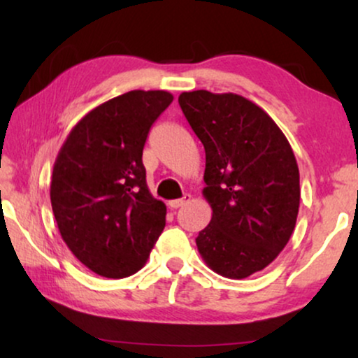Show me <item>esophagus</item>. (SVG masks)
<instances>
[{
  "mask_svg": "<svg viewBox=\"0 0 358 358\" xmlns=\"http://www.w3.org/2000/svg\"><path fill=\"white\" fill-rule=\"evenodd\" d=\"M189 202H190V194H185L182 199L171 200V202H169V207H171V208H179V207H182V205L189 203Z\"/></svg>",
  "mask_w": 358,
  "mask_h": 358,
  "instance_id": "1",
  "label": "esophagus"
}]
</instances>
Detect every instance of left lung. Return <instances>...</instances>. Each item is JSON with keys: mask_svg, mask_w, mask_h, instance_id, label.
<instances>
[{"mask_svg": "<svg viewBox=\"0 0 358 358\" xmlns=\"http://www.w3.org/2000/svg\"><path fill=\"white\" fill-rule=\"evenodd\" d=\"M205 148L208 227L195 238L207 266L228 278L262 271L287 246L300 207V173L275 122L246 97L210 91L179 96Z\"/></svg>", "mask_w": 358, "mask_h": 358, "instance_id": "obj_1", "label": "left lung"}]
</instances>
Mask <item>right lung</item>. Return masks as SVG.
<instances>
[{"label": "right lung", "instance_id": "right-lung-1", "mask_svg": "<svg viewBox=\"0 0 358 358\" xmlns=\"http://www.w3.org/2000/svg\"><path fill=\"white\" fill-rule=\"evenodd\" d=\"M173 94L129 91L97 106L68 135L53 166L50 200L63 241L107 278L145 266L166 224L141 161L151 125Z\"/></svg>", "mask_w": 358, "mask_h": 358}]
</instances>
